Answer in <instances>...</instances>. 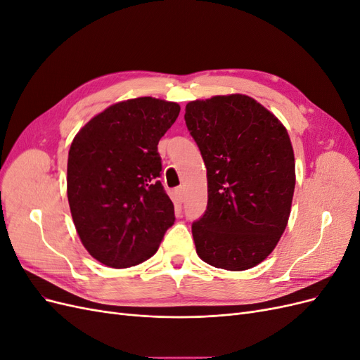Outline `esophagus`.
Wrapping results in <instances>:
<instances>
[{
  "label": "esophagus",
  "instance_id": "1",
  "mask_svg": "<svg viewBox=\"0 0 360 360\" xmlns=\"http://www.w3.org/2000/svg\"><path fill=\"white\" fill-rule=\"evenodd\" d=\"M183 197H184V188L180 186L176 189V198L179 202H183Z\"/></svg>",
  "mask_w": 360,
  "mask_h": 360
}]
</instances>
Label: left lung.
<instances>
[{
    "mask_svg": "<svg viewBox=\"0 0 360 360\" xmlns=\"http://www.w3.org/2000/svg\"><path fill=\"white\" fill-rule=\"evenodd\" d=\"M184 120L207 168L209 201L192 224L197 254L217 269L255 267L291 212L296 169L287 129L245 94L189 102Z\"/></svg>",
    "mask_w": 360,
    "mask_h": 360,
    "instance_id": "left-lung-1",
    "label": "left lung"
}]
</instances>
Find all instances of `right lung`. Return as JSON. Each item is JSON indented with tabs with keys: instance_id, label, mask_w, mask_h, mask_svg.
I'll list each match as a JSON object with an SVG mask.
<instances>
[{
	"instance_id": "obj_1",
	"label": "right lung",
	"mask_w": 360,
	"mask_h": 360,
	"mask_svg": "<svg viewBox=\"0 0 360 360\" xmlns=\"http://www.w3.org/2000/svg\"><path fill=\"white\" fill-rule=\"evenodd\" d=\"M180 106L136 97L93 117L76 136L68 159V198L84 248L114 269L136 266L156 254L176 221L159 181V139Z\"/></svg>"
}]
</instances>
